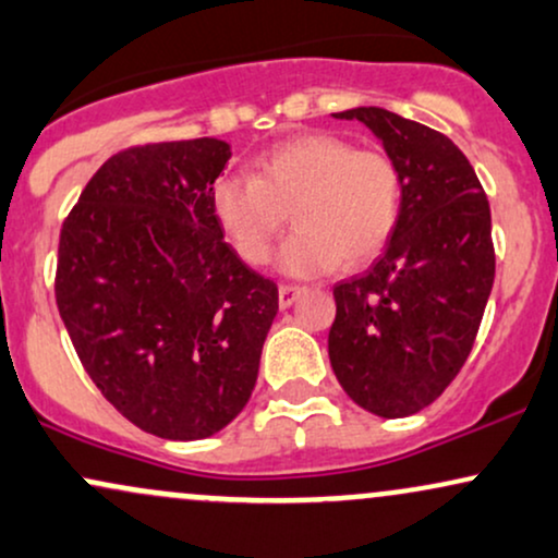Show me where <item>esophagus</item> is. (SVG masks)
Returning <instances> with one entry per match:
<instances>
[{
    "mask_svg": "<svg viewBox=\"0 0 558 558\" xmlns=\"http://www.w3.org/2000/svg\"><path fill=\"white\" fill-rule=\"evenodd\" d=\"M303 292H305L303 287L281 284V287H279V305H281V307H290V305L294 303V300H298Z\"/></svg>",
    "mask_w": 558,
    "mask_h": 558,
    "instance_id": "obj_1",
    "label": "esophagus"
}]
</instances>
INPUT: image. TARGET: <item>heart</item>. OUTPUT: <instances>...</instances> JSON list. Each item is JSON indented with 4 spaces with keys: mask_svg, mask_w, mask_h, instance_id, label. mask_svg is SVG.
<instances>
[{
    "mask_svg": "<svg viewBox=\"0 0 558 558\" xmlns=\"http://www.w3.org/2000/svg\"><path fill=\"white\" fill-rule=\"evenodd\" d=\"M255 167V177H221L211 193L216 221L247 264L271 258L290 214L298 232L279 253L287 277H318L342 260L365 264L397 232L404 180L381 150L307 133L266 150Z\"/></svg>",
    "mask_w": 558,
    "mask_h": 558,
    "instance_id": "b5f03b06",
    "label": "heart"
}]
</instances>
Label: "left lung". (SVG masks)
<instances>
[{
    "instance_id": "8db88e82",
    "label": "left lung",
    "mask_w": 558,
    "mask_h": 558,
    "mask_svg": "<svg viewBox=\"0 0 558 558\" xmlns=\"http://www.w3.org/2000/svg\"><path fill=\"white\" fill-rule=\"evenodd\" d=\"M333 117L381 141L404 195L389 245L363 277L333 287L329 360L352 402L408 417L441 397L473 350L496 271L490 208L447 135L381 107Z\"/></svg>"
}]
</instances>
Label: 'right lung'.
<instances>
[{"label":"right lung","mask_w":558,"mask_h":558,"mask_svg":"<svg viewBox=\"0 0 558 558\" xmlns=\"http://www.w3.org/2000/svg\"><path fill=\"white\" fill-rule=\"evenodd\" d=\"M232 146L216 137L111 156L59 234L57 307L85 373L137 428L198 441L253 395L279 290L214 216Z\"/></svg>","instance_id":"right-lung-1"}]
</instances>
